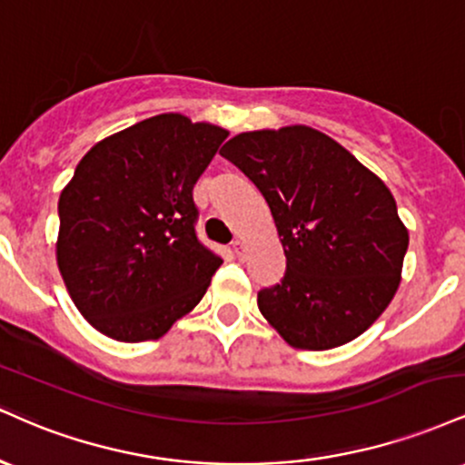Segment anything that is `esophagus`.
<instances>
[{
	"label": "esophagus",
	"mask_w": 465,
	"mask_h": 465,
	"mask_svg": "<svg viewBox=\"0 0 465 465\" xmlns=\"http://www.w3.org/2000/svg\"><path fill=\"white\" fill-rule=\"evenodd\" d=\"M232 249H233V253L238 255V258H244V253H247V247H244V242L240 238H236L232 242Z\"/></svg>",
	"instance_id": "esophagus-1"
}]
</instances>
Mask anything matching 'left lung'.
<instances>
[{
    "mask_svg": "<svg viewBox=\"0 0 465 465\" xmlns=\"http://www.w3.org/2000/svg\"><path fill=\"white\" fill-rule=\"evenodd\" d=\"M221 154L262 192L284 247V277L258 292L266 322L297 350L365 332L396 295L409 247L387 185L308 126L240 133Z\"/></svg>",
    "mask_w": 465,
    "mask_h": 465,
    "instance_id": "8db88e82",
    "label": "left lung"
}]
</instances>
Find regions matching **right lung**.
I'll return each mask as SVG.
<instances>
[{
  "label": "right lung",
  "instance_id": "add662e5",
  "mask_svg": "<svg viewBox=\"0 0 465 465\" xmlns=\"http://www.w3.org/2000/svg\"><path fill=\"white\" fill-rule=\"evenodd\" d=\"M227 135L163 114L80 159L58 199L56 260L95 330L124 343L154 341L203 300L223 258L196 233L192 190Z\"/></svg>",
  "mask_w": 465,
  "mask_h": 465
}]
</instances>
